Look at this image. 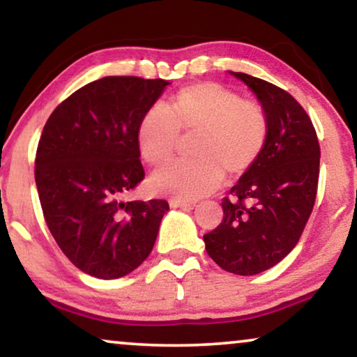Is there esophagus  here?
<instances>
[{"label":"esophagus","instance_id":"1","mask_svg":"<svg viewBox=\"0 0 357 357\" xmlns=\"http://www.w3.org/2000/svg\"><path fill=\"white\" fill-rule=\"evenodd\" d=\"M169 206L173 208H186V211H189V208H194L196 207V202H188V201H171Z\"/></svg>","mask_w":357,"mask_h":357}]
</instances>
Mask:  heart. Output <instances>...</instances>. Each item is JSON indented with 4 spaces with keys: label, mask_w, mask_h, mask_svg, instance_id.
Listing matches in <instances>:
<instances>
[{
    "label": "heart",
    "mask_w": 357,
    "mask_h": 357,
    "mask_svg": "<svg viewBox=\"0 0 357 357\" xmlns=\"http://www.w3.org/2000/svg\"><path fill=\"white\" fill-rule=\"evenodd\" d=\"M179 134L196 135L191 163L156 171L150 189L160 196L194 201L220 186L223 173L234 178L248 171L263 153L269 135L264 109L217 83H194L151 107L137 127V145L155 168L173 160Z\"/></svg>",
    "instance_id": "b5f03b06"
}]
</instances>
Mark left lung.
I'll return each instance as SVG.
<instances>
[{
	"label": "left lung",
	"instance_id": "obj_1",
	"mask_svg": "<svg viewBox=\"0 0 357 357\" xmlns=\"http://www.w3.org/2000/svg\"><path fill=\"white\" fill-rule=\"evenodd\" d=\"M258 99L269 135L258 161L223 197V220L204 235L222 269L253 275L273 268L294 250L317 197L320 145L303 107L284 89L230 71Z\"/></svg>",
	"mask_w": 357,
	"mask_h": 357
}]
</instances>
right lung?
Returning <instances> with one entry per match:
<instances>
[{
  "mask_svg": "<svg viewBox=\"0 0 357 357\" xmlns=\"http://www.w3.org/2000/svg\"><path fill=\"white\" fill-rule=\"evenodd\" d=\"M169 82L106 76L79 88L50 114L36 156L42 212L76 268L119 279L149 258L166 201L123 202L145 178L137 127Z\"/></svg>",
  "mask_w": 357,
  "mask_h": 357,
  "instance_id": "obj_1",
  "label": "right lung"
}]
</instances>
